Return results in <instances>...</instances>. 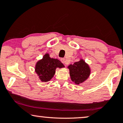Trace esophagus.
<instances>
[{
    "label": "esophagus",
    "mask_w": 123,
    "mask_h": 123,
    "mask_svg": "<svg viewBox=\"0 0 123 123\" xmlns=\"http://www.w3.org/2000/svg\"><path fill=\"white\" fill-rule=\"evenodd\" d=\"M61 61L63 63H64V64H65V65L68 64V61H67L65 58H61Z\"/></svg>",
    "instance_id": "obj_1"
}]
</instances>
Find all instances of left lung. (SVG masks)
Listing matches in <instances>:
<instances>
[{
  "instance_id": "left-lung-1",
  "label": "left lung",
  "mask_w": 123,
  "mask_h": 123,
  "mask_svg": "<svg viewBox=\"0 0 123 123\" xmlns=\"http://www.w3.org/2000/svg\"><path fill=\"white\" fill-rule=\"evenodd\" d=\"M68 68L69 69L71 80L77 85L86 81L91 74L89 65L83 59H80L79 61L76 62L73 65H70Z\"/></svg>"
}]
</instances>
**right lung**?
I'll use <instances>...</instances> for the list:
<instances>
[{"instance_id":"add662e5","label":"right lung","mask_w":123,"mask_h":123,"mask_svg":"<svg viewBox=\"0 0 123 123\" xmlns=\"http://www.w3.org/2000/svg\"><path fill=\"white\" fill-rule=\"evenodd\" d=\"M65 68L58 59L50 58L48 53L45 54L42 60L36 63L35 71L42 82H47L54 76L57 68Z\"/></svg>"}]
</instances>
